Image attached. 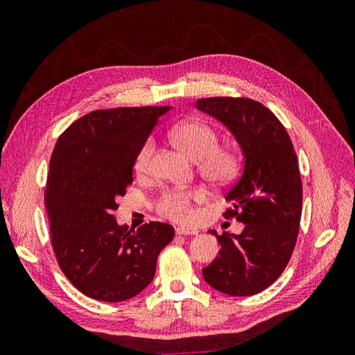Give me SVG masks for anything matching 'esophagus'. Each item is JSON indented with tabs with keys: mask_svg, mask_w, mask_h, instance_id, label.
Listing matches in <instances>:
<instances>
[{
	"mask_svg": "<svg viewBox=\"0 0 355 355\" xmlns=\"http://www.w3.org/2000/svg\"><path fill=\"white\" fill-rule=\"evenodd\" d=\"M198 232L200 231L197 228H187V227L176 228L178 235H198Z\"/></svg>",
	"mask_w": 355,
	"mask_h": 355,
	"instance_id": "34e87169",
	"label": "esophagus"
}]
</instances>
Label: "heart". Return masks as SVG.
I'll list each match as a JSON object with an SVG mask.
<instances>
[{
  "mask_svg": "<svg viewBox=\"0 0 355 355\" xmlns=\"http://www.w3.org/2000/svg\"><path fill=\"white\" fill-rule=\"evenodd\" d=\"M170 139L187 157L200 161V171L211 185L225 187L237 178L241 158L231 148H218V135L201 121H185L170 130ZM154 139H146L135 157V170L146 173L154 153ZM204 200L200 189H170L161 196L158 211L178 222H191L196 218L192 202Z\"/></svg>",
  "mask_w": 355,
  "mask_h": 355,
  "instance_id": "obj_1",
  "label": "heart"
}]
</instances>
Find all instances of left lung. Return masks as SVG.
Here are the masks:
<instances>
[{"label":"left lung","instance_id":"8db88e82","mask_svg":"<svg viewBox=\"0 0 355 355\" xmlns=\"http://www.w3.org/2000/svg\"><path fill=\"white\" fill-rule=\"evenodd\" d=\"M196 108L227 127L243 155L241 176L225 196L234 202L225 216H237L244 230L209 231L220 250L202 277L225 295L252 296L282 275L295 249L302 213L297 158L283 124L259 102L209 98Z\"/></svg>","mask_w":355,"mask_h":355}]
</instances>
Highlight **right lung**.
Returning a JSON list of instances; mask_svg holds the SVG:
<instances>
[{"label": "right lung", "mask_w": 355, "mask_h": 355, "mask_svg": "<svg viewBox=\"0 0 355 355\" xmlns=\"http://www.w3.org/2000/svg\"><path fill=\"white\" fill-rule=\"evenodd\" d=\"M171 106L93 111L58 139L44 204L58 263L81 293L103 302L132 299L153 282L159 252L175 228L149 222L137 230L114 218L133 182L135 157Z\"/></svg>", "instance_id": "right-lung-1"}]
</instances>
